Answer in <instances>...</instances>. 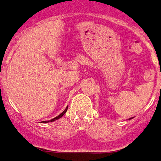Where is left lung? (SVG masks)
Instances as JSON below:
<instances>
[{
	"instance_id": "8db88e82",
	"label": "left lung",
	"mask_w": 161,
	"mask_h": 161,
	"mask_svg": "<svg viewBox=\"0 0 161 161\" xmlns=\"http://www.w3.org/2000/svg\"><path fill=\"white\" fill-rule=\"evenodd\" d=\"M132 119V118H131V119Z\"/></svg>"
}]
</instances>
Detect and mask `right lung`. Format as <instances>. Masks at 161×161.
<instances>
[{"instance_id": "obj_1", "label": "right lung", "mask_w": 161, "mask_h": 161, "mask_svg": "<svg viewBox=\"0 0 161 161\" xmlns=\"http://www.w3.org/2000/svg\"><path fill=\"white\" fill-rule=\"evenodd\" d=\"M67 109H68V106H67V107L65 108L64 111V112H62L61 114H59V115L57 116V117H56V118H54V119H52L48 120V121H42V122H43V123H48V122H53V121H55V120H57V119H61L62 117L64 116V114L65 112H67Z\"/></svg>"}]
</instances>
